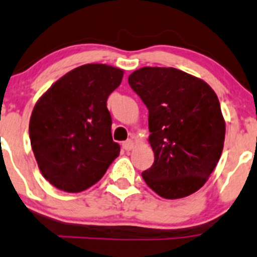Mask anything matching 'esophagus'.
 <instances>
[{
	"label": "esophagus",
	"mask_w": 257,
	"mask_h": 257,
	"mask_svg": "<svg viewBox=\"0 0 257 257\" xmlns=\"http://www.w3.org/2000/svg\"><path fill=\"white\" fill-rule=\"evenodd\" d=\"M121 146H123V149L124 151H131L132 148H133V146H134V143H133V141H132V139H128V141H125L124 142L123 144H121Z\"/></svg>",
	"instance_id": "obj_1"
}]
</instances>
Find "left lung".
<instances>
[{
	"label": "left lung",
	"instance_id": "8db88e82",
	"mask_svg": "<svg viewBox=\"0 0 257 257\" xmlns=\"http://www.w3.org/2000/svg\"><path fill=\"white\" fill-rule=\"evenodd\" d=\"M148 109L154 163L142 173L163 198L195 193L220 161L225 120L210 85L174 68H142L128 78Z\"/></svg>",
	"mask_w": 257,
	"mask_h": 257
}]
</instances>
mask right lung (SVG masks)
I'll use <instances>...</instances> for the list:
<instances>
[{
	"label": "right lung",
	"mask_w": 257,
	"mask_h": 257,
	"mask_svg": "<svg viewBox=\"0 0 257 257\" xmlns=\"http://www.w3.org/2000/svg\"><path fill=\"white\" fill-rule=\"evenodd\" d=\"M121 79L123 70L113 66H79L35 105L29 126L32 151L42 176L56 188L71 193L89 188L119 156L106 100Z\"/></svg>",
	"instance_id": "obj_1"
}]
</instances>
